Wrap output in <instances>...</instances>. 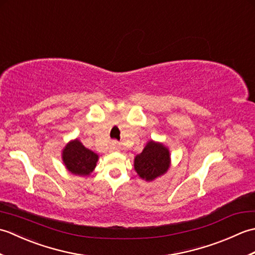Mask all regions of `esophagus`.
I'll return each instance as SVG.
<instances>
[{
	"instance_id": "34e87169",
	"label": "esophagus",
	"mask_w": 255,
	"mask_h": 255,
	"mask_svg": "<svg viewBox=\"0 0 255 255\" xmlns=\"http://www.w3.org/2000/svg\"><path fill=\"white\" fill-rule=\"evenodd\" d=\"M111 149L112 150H119V149H121V144H119V142H117L116 140H114V141H112Z\"/></svg>"
}]
</instances>
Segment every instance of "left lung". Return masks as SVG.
<instances>
[{
    "label": "left lung",
    "mask_w": 255,
    "mask_h": 255,
    "mask_svg": "<svg viewBox=\"0 0 255 255\" xmlns=\"http://www.w3.org/2000/svg\"><path fill=\"white\" fill-rule=\"evenodd\" d=\"M171 165V153L162 143L149 140L142 152L134 156L133 166L139 177L147 182H152L164 175Z\"/></svg>",
    "instance_id": "left-lung-1"
}]
</instances>
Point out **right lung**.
Listing matches in <instances>:
<instances>
[{"instance_id": "1", "label": "right lung", "mask_w": 255, "mask_h": 255, "mask_svg": "<svg viewBox=\"0 0 255 255\" xmlns=\"http://www.w3.org/2000/svg\"><path fill=\"white\" fill-rule=\"evenodd\" d=\"M62 161L66 169L74 175L90 176L94 171L99 154L85 148L80 140L73 139L62 149Z\"/></svg>"}]
</instances>
